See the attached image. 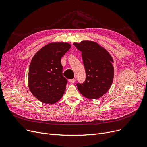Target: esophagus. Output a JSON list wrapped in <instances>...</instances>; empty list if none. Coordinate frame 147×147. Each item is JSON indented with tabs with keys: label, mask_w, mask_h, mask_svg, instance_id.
Instances as JSON below:
<instances>
[{
	"label": "esophagus",
	"mask_w": 147,
	"mask_h": 147,
	"mask_svg": "<svg viewBox=\"0 0 147 147\" xmlns=\"http://www.w3.org/2000/svg\"><path fill=\"white\" fill-rule=\"evenodd\" d=\"M75 81H76V80H75V78L69 80V82H70V83H75Z\"/></svg>",
	"instance_id": "34e87169"
}]
</instances>
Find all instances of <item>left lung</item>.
Here are the masks:
<instances>
[{
    "label": "left lung",
    "instance_id": "obj_1",
    "mask_svg": "<svg viewBox=\"0 0 147 147\" xmlns=\"http://www.w3.org/2000/svg\"><path fill=\"white\" fill-rule=\"evenodd\" d=\"M74 45L82 51L86 72L84 82L77 83L78 90L88 99H99L108 91L113 82L112 57L105 49L94 42L82 41Z\"/></svg>",
    "mask_w": 147,
    "mask_h": 147
}]
</instances>
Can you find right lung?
I'll use <instances>...</instances> for the list:
<instances>
[{"mask_svg": "<svg viewBox=\"0 0 147 147\" xmlns=\"http://www.w3.org/2000/svg\"><path fill=\"white\" fill-rule=\"evenodd\" d=\"M70 47L68 43H49L35 53L31 60L29 88L42 102L53 104L63 97L67 80L63 75L61 59Z\"/></svg>", "mask_w": 147, "mask_h": 147, "instance_id": "right-lung-1", "label": "right lung"}]
</instances>
